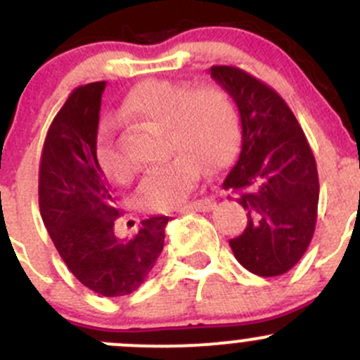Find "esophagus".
Instances as JSON below:
<instances>
[{
	"label": "esophagus",
	"mask_w": 360,
	"mask_h": 360,
	"mask_svg": "<svg viewBox=\"0 0 360 360\" xmlns=\"http://www.w3.org/2000/svg\"><path fill=\"white\" fill-rule=\"evenodd\" d=\"M214 207V202L210 201V199H202V201H195L192 205H187L184 207H180L181 213H187V211H199V213H207Z\"/></svg>",
	"instance_id": "1"
}]
</instances>
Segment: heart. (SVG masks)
<instances>
[{"label": "heart", "instance_id": "heart-1", "mask_svg": "<svg viewBox=\"0 0 360 360\" xmlns=\"http://www.w3.org/2000/svg\"><path fill=\"white\" fill-rule=\"evenodd\" d=\"M126 116L165 124L166 146L176 153L150 169L139 185L136 198L147 210H173L184 205L202 173L201 161L217 166L236 142V112L229 95L214 84H187L150 79L133 88L124 98ZM98 162L110 180L123 181L129 166L114 149L109 128L98 146Z\"/></svg>", "mask_w": 360, "mask_h": 360}]
</instances>
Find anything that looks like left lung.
<instances>
[{
    "mask_svg": "<svg viewBox=\"0 0 360 360\" xmlns=\"http://www.w3.org/2000/svg\"><path fill=\"white\" fill-rule=\"evenodd\" d=\"M210 74L240 116L239 150L221 187L234 192L248 225L229 244L251 274L281 276L298 263L316 231V159L295 114L272 88L231 65H213Z\"/></svg>",
    "mask_w": 360,
    "mask_h": 360,
    "instance_id": "left-lung-1",
    "label": "left lung"
}]
</instances>
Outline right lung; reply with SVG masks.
Instances as JSON below:
<instances>
[{
	"instance_id": "1",
	"label": "right lung",
	"mask_w": 360,
	"mask_h": 360,
	"mask_svg": "<svg viewBox=\"0 0 360 360\" xmlns=\"http://www.w3.org/2000/svg\"><path fill=\"white\" fill-rule=\"evenodd\" d=\"M103 90L105 81L76 88L55 116L39 165V211L76 279L102 296H124L154 269L169 218H147L126 239L114 234L120 206L97 158Z\"/></svg>"
}]
</instances>
